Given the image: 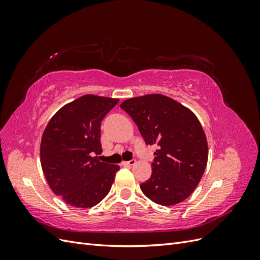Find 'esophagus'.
Segmentation results:
<instances>
[{"mask_svg": "<svg viewBox=\"0 0 260 260\" xmlns=\"http://www.w3.org/2000/svg\"><path fill=\"white\" fill-rule=\"evenodd\" d=\"M136 164V159H131V160H128V161H122L121 165L122 166H132V165Z\"/></svg>", "mask_w": 260, "mask_h": 260, "instance_id": "obj_1", "label": "esophagus"}]
</instances>
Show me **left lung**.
I'll list each match as a JSON object with an SVG mask.
<instances>
[{
	"label": "left lung",
	"mask_w": 260,
	"mask_h": 260,
	"mask_svg": "<svg viewBox=\"0 0 260 260\" xmlns=\"http://www.w3.org/2000/svg\"><path fill=\"white\" fill-rule=\"evenodd\" d=\"M120 107L138 125L147 145L156 144L152 175L140 187L162 206L184 201L205 171L208 147L201 122L190 109L161 94L129 99Z\"/></svg>",
	"instance_id": "8db88e82"
}]
</instances>
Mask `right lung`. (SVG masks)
I'll return each instance as SVG.
<instances>
[{
    "label": "right lung",
    "instance_id": "obj_1",
    "mask_svg": "<svg viewBox=\"0 0 260 260\" xmlns=\"http://www.w3.org/2000/svg\"><path fill=\"white\" fill-rule=\"evenodd\" d=\"M119 102L83 95L55 114L43 132L41 165L51 190L69 205L95 206L111 191L118 165L102 162L101 123Z\"/></svg>",
    "mask_w": 260,
    "mask_h": 260
}]
</instances>
